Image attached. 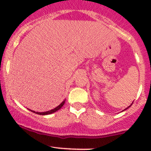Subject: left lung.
Listing matches in <instances>:
<instances>
[{
    "label": "left lung",
    "mask_w": 151,
    "mask_h": 151,
    "mask_svg": "<svg viewBox=\"0 0 151 151\" xmlns=\"http://www.w3.org/2000/svg\"><path fill=\"white\" fill-rule=\"evenodd\" d=\"M130 106H132V104H131ZM129 107H127V108H126V109H128V108H129Z\"/></svg>",
    "instance_id": "8db88e82"
}]
</instances>
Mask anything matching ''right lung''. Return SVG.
I'll use <instances>...</instances> for the list:
<instances>
[{
  "instance_id": "1",
  "label": "right lung",
  "mask_w": 151,
  "mask_h": 151,
  "mask_svg": "<svg viewBox=\"0 0 151 151\" xmlns=\"http://www.w3.org/2000/svg\"><path fill=\"white\" fill-rule=\"evenodd\" d=\"M64 103H65V100H64V101H63V102H62L61 104H60V105H58V106H56V107L54 108V109H51V110H50V111H47V112H35V111H32V110H30H30L31 111V112H34V113L38 114V115H49V114H52V113H53V112H56V111H58V109H60V108H61L62 106H63V104H64Z\"/></svg>"
}]
</instances>
